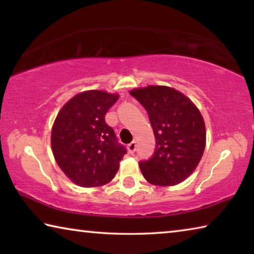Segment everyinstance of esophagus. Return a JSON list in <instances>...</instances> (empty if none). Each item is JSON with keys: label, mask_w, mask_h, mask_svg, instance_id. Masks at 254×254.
Listing matches in <instances>:
<instances>
[{"label": "esophagus", "mask_w": 254, "mask_h": 254, "mask_svg": "<svg viewBox=\"0 0 254 254\" xmlns=\"http://www.w3.org/2000/svg\"><path fill=\"white\" fill-rule=\"evenodd\" d=\"M127 150L130 153H133L136 150V142L135 141H132V142L127 145Z\"/></svg>", "instance_id": "34e87169"}]
</instances>
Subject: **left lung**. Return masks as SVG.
<instances>
[{
    "instance_id": "left-lung-1",
    "label": "left lung",
    "mask_w": 254,
    "mask_h": 254,
    "mask_svg": "<svg viewBox=\"0 0 254 254\" xmlns=\"http://www.w3.org/2000/svg\"><path fill=\"white\" fill-rule=\"evenodd\" d=\"M130 94L147 110L156 137V152L150 160L139 163L141 173L157 186L184 182L203 157V115L186 95L169 86L149 85L132 89Z\"/></svg>"
}]
</instances>
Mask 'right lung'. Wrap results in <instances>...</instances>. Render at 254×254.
Segmentation results:
<instances>
[{
  "instance_id": "right-lung-1",
  "label": "right lung",
  "mask_w": 254,
  "mask_h": 254,
  "mask_svg": "<svg viewBox=\"0 0 254 254\" xmlns=\"http://www.w3.org/2000/svg\"><path fill=\"white\" fill-rule=\"evenodd\" d=\"M119 94L85 91L58 112L51 128L55 160L68 179L80 187L109 184L117 175L127 150L117 141L105 114Z\"/></svg>"
}]
</instances>
